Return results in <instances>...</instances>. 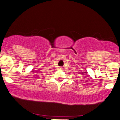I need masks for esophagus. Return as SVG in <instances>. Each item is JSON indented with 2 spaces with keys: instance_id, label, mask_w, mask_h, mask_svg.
<instances>
[{
  "instance_id": "esophagus-1",
  "label": "esophagus",
  "mask_w": 120,
  "mask_h": 120,
  "mask_svg": "<svg viewBox=\"0 0 120 120\" xmlns=\"http://www.w3.org/2000/svg\"><path fill=\"white\" fill-rule=\"evenodd\" d=\"M60 68H61V67H60Z\"/></svg>"
}]
</instances>
